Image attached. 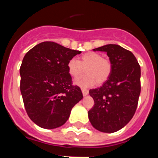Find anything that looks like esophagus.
<instances>
[{
	"label": "esophagus",
	"instance_id": "1",
	"mask_svg": "<svg viewBox=\"0 0 158 158\" xmlns=\"http://www.w3.org/2000/svg\"><path fill=\"white\" fill-rule=\"evenodd\" d=\"M81 91H82V93H83V96H85L89 94V90H87V89H81Z\"/></svg>",
	"mask_w": 158,
	"mask_h": 158
}]
</instances>
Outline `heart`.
Returning a JSON list of instances; mask_svg holds the SVG:
<instances>
[{
	"mask_svg": "<svg viewBox=\"0 0 158 158\" xmlns=\"http://www.w3.org/2000/svg\"><path fill=\"white\" fill-rule=\"evenodd\" d=\"M67 68L69 75L77 77L85 69V75L77 78L74 84L81 87L87 88L97 84H102L108 79L111 73V63L108 59L103 58L101 54L89 52L83 54L80 60L71 58Z\"/></svg>",
	"mask_w": 158,
	"mask_h": 158,
	"instance_id": "heart-1",
	"label": "heart"
}]
</instances>
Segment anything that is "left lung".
I'll list each match as a JSON object with an SVG mask.
<instances>
[{"label":"left lung","instance_id":"1","mask_svg":"<svg viewBox=\"0 0 158 158\" xmlns=\"http://www.w3.org/2000/svg\"><path fill=\"white\" fill-rule=\"evenodd\" d=\"M93 51L107 53L112 68L100 88L89 90L95 104L88 115L95 129L113 133L126 126L135 115L141 92L140 65L131 51L116 44Z\"/></svg>","mask_w":158,"mask_h":158}]
</instances>
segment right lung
I'll list each match as a JSON object with an SVG mask.
<instances>
[{"mask_svg": "<svg viewBox=\"0 0 158 158\" xmlns=\"http://www.w3.org/2000/svg\"><path fill=\"white\" fill-rule=\"evenodd\" d=\"M81 53L54 42H43L23 57L20 92L29 118L40 127L62 126L83 98L80 88L72 85L67 68L69 60Z\"/></svg>", "mask_w": 158, "mask_h": 158, "instance_id": "1", "label": "right lung"}]
</instances>
